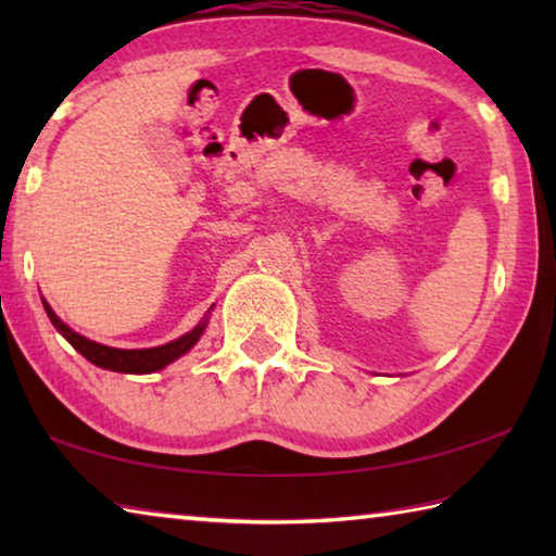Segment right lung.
I'll return each instance as SVG.
<instances>
[{
    "label": "right lung",
    "instance_id": "obj_1",
    "mask_svg": "<svg viewBox=\"0 0 556 556\" xmlns=\"http://www.w3.org/2000/svg\"><path fill=\"white\" fill-rule=\"evenodd\" d=\"M43 308H46V314H49L51 324L55 326V331H59L83 357H88L92 365H98V368H105V370L131 372V375H144V372H154V370L166 368L168 363H174L176 357H181L184 353L191 351L195 343H199V338L205 328V321H203L195 326L193 331H188L186 336L176 338V341L166 343V345L142 348V351H122V348H110V345H102L96 341H88L86 336L71 331V328L53 314V308L46 304V301H43Z\"/></svg>",
    "mask_w": 556,
    "mask_h": 556
}]
</instances>
